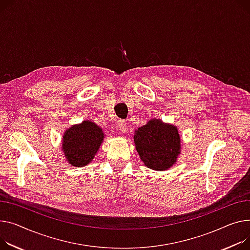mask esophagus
Here are the masks:
<instances>
[{"label": "esophagus", "mask_w": 250, "mask_h": 250, "mask_svg": "<svg viewBox=\"0 0 250 250\" xmlns=\"http://www.w3.org/2000/svg\"><path fill=\"white\" fill-rule=\"evenodd\" d=\"M126 125H126L125 121H124V120H119L118 123H116V126H118V129H119L120 131H122V132H125V131Z\"/></svg>", "instance_id": "34e87169"}]
</instances>
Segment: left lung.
<instances>
[{"mask_svg":"<svg viewBox=\"0 0 250 250\" xmlns=\"http://www.w3.org/2000/svg\"><path fill=\"white\" fill-rule=\"evenodd\" d=\"M134 141L141 160L146 167L152 170L170 169L181 153L178 128L158 119L136 129Z\"/></svg>","mask_w":250,"mask_h":250,"instance_id":"1","label":"left lung"}]
</instances>
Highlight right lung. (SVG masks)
<instances>
[{
    "mask_svg": "<svg viewBox=\"0 0 250 250\" xmlns=\"http://www.w3.org/2000/svg\"><path fill=\"white\" fill-rule=\"evenodd\" d=\"M104 138L103 129L90 121H83L69 127L62 139L63 154L68 164L79 168L89 164Z\"/></svg>",
    "mask_w": 250,
    "mask_h": 250,
    "instance_id": "add662e5",
    "label": "right lung"
}]
</instances>
